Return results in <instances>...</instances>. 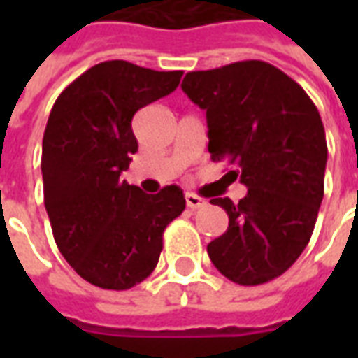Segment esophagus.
I'll return each instance as SVG.
<instances>
[{
  "label": "esophagus",
  "instance_id": "obj_1",
  "mask_svg": "<svg viewBox=\"0 0 358 358\" xmlns=\"http://www.w3.org/2000/svg\"><path fill=\"white\" fill-rule=\"evenodd\" d=\"M186 205L189 207V209H201V207H205L207 205V201L203 199V197H199V195L195 194H186Z\"/></svg>",
  "mask_w": 358,
  "mask_h": 358
}]
</instances>
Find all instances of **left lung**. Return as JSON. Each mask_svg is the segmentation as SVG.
<instances>
[{"mask_svg":"<svg viewBox=\"0 0 358 358\" xmlns=\"http://www.w3.org/2000/svg\"><path fill=\"white\" fill-rule=\"evenodd\" d=\"M184 94L207 113L209 153L248 194L210 199L228 230L207 245L220 274L240 285L282 276L315 230L328 161L322 118L310 97L264 61L187 73Z\"/></svg>","mask_w":358,"mask_h":358,"instance_id":"obj_1","label":"left lung"}]
</instances>
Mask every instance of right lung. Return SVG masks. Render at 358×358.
<instances>
[{
  "label": "right lung",
  "instance_id": "right-lung-1",
  "mask_svg": "<svg viewBox=\"0 0 358 358\" xmlns=\"http://www.w3.org/2000/svg\"><path fill=\"white\" fill-rule=\"evenodd\" d=\"M182 71L105 61L69 84L42 143L43 203L61 255L103 289H130L155 270L163 232L186 209L178 186L143 194L120 180L138 151L134 115L178 88Z\"/></svg>",
  "mask_w": 358,
  "mask_h": 358
}]
</instances>
